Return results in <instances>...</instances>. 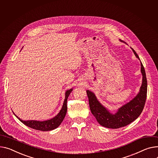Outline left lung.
Masks as SVG:
<instances>
[{
  "mask_svg": "<svg viewBox=\"0 0 158 158\" xmlns=\"http://www.w3.org/2000/svg\"><path fill=\"white\" fill-rule=\"evenodd\" d=\"M121 41L122 40H121ZM131 49L136 57L140 60L135 50L132 48ZM140 64L142 83L139 93L133 100L120 107L115 114L110 113L107 109L103 106L93 92L89 90L86 91L91 112L102 127L112 129L124 127L137 119L142 113L147 98L148 82L145 69L141 61Z\"/></svg>",
  "mask_w": 158,
  "mask_h": 158,
  "instance_id": "8db88e82",
  "label": "left lung"
}]
</instances>
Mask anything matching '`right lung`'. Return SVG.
I'll use <instances>...</instances> for the list:
<instances>
[{"label": "right lung", "mask_w": 158, "mask_h": 158, "mask_svg": "<svg viewBox=\"0 0 158 158\" xmlns=\"http://www.w3.org/2000/svg\"><path fill=\"white\" fill-rule=\"evenodd\" d=\"M72 90H73L72 89H70L67 90L65 92V98L64 103H63L61 109L55 117H54L53 118H52L51 119L44 121H34V120L23 121L20 118H19L16 114H15L14 112L13 114L21 122L23 123L24 124L27 126V127L31 128H33L34 130L46 131H51L54 129H56L60 125V124L61 123V122L63 121V120H64L65 116L67 110V98Z\"/></svg>", "instance_id": "add662e5"}]
</instances>
